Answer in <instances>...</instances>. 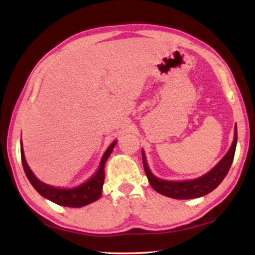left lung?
Instances as JSON below:
<instances>
[{"label": "left lung", "instance_id": "8db88e82", "mask_svg": "<svg viewBox=\"0 0 255 255\" xmlns=\"http://www.w3.org/2000/svg\"><path fill=\"white\" fill-rule=\"evenodd\" d=\"M237 139L238 133L236 127L235 139H233V143L230 149L228 150V153L226 154V156L220 160V163L218 164L214 169H211L209 173H207L206 175L201 176L200 178L186 181H168L155 177V176L149 171L146 162H145V156L142 152L145 174L147 176V179L150 186L159 194L175 199L198 198V197L211 193L212 190L219 186L223 178L227 176L228 171H229L231 167L233 157H235Z\"/></svg>", "mask_w": 255, "mask_h": 255}]
</instances>
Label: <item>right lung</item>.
Listing matches in <instances>:
<instances>
[{"instance_id": "obj_1", "label": "right lung", "mask_w": 255, "mask_h": 255, "mask_svg": "<svg viewBox=\"0 0 255 255\" xmlns=\"http://www.w3.org/2000/svg\"><path fill=\"white\" fill-rule=\"evenodd\" d=\"M116 143L117 141H114L110 146L107 148L100 160V165H99V168L97 169L96 173L93 174L89 179L86 180L85 183H82L76 187H71V188H56V187L41 183L40 180L35 177V175L32 173V170L29 169L27 163H26L23 147L20 149V157H22L23 168L26 176H27L29 183L33 185L34 188L37 190L41 196L49 199L50 201L55 202L57 205L79 208L82 206L89 205L101 197L103 181H105V164L108 157L110 156Z\"/></svg>"}]
</instances>
